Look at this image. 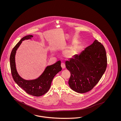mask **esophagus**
Masks as SVG:
<instances>
[{
	"instance_id": "obj_1",
	"label": "esophagus",
	"mask_w": 121,
	"mask_h": 121,
	"mask_svg": "<svg viewBox=\"0 0 121 121\" xmlns=\"http://www.w3.org/2000/svg\"><path fill=\"white\" fill-rule=\"evenodd\" d=\"M61 66H62V69L65 68V67H66V65H65V63H64V62H62V63H61Z\"/></svg>"
}]
</instances>
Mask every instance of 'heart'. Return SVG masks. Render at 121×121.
<instances>
[{
    "label": "heart",
    "instance_id": "1",
    "mask_svg": "<svg viewBox=\"0 0 121 121\" xmlns=\"http://www.w3.org/2000/svg\"><path fill=\"white\" fill-rule=\"evenodd\" d=\"M78 48L76 47H73L70 50L66 51H65V54L66 56H67L68 57L72 56L75 54L76 53V52L78 51Z\"/></svg>",
    "mask_w": 121,
    "mask_h": 121
}]
</instances>
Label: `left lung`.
I'll return each instance as SVG.
<instances>
[{
  "mask_svg": "<svg viewBox=\"0 0 121 121\" xmlns=\"http://www.w3.org/2000/svg\"><path fill=\"white\" fill-rule=\"evenodd\" d=\"M65 64L70 73L68 82L70 88L79 93L89 91L99 82L106 70L105 48L95 40L79 55L66 61Z\"/></svg>",
  "mask_w": 121,
  "mask_h": 121,
  "instance_id": "8db88e82",
  "label": "left lung"
}]
</instances>
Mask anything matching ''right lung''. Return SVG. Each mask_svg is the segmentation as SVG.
Instances as JSON below:
<instances>
[{"label": "right lung", "mask_w": 121, "mask_h": 121, "mask_svg": "<svg viewBox=\"0 0 121 121\" xmlns=\"http://www.w3.org/2000/svg\"><path fill=\"white\" fill-rule=\"evenodd\" d=\"M33 37L32 35H29L23 37L13 48L10 57V67L13 79L18 86L30 95L39 97L43 95L49 91L53 78L62 70V67L61 61H58L53 65L48 66L40 77L31 80L23 79L18 75L15 62L16 52L22 43V41L31 39Z\"/></svg>", "instance_id": "obj_1"}]
</instances>
